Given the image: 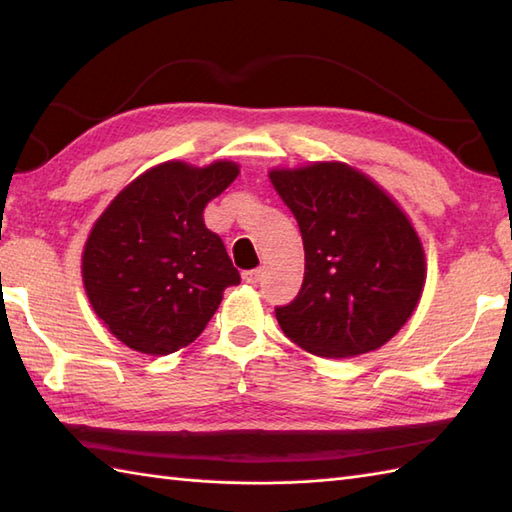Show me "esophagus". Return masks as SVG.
I'll list each match as a JSON object with an SVG mask.
<instances>
[{"label": "esophagus", "mask_w": 512, "mask_h": 512, "mask_svg": "<svg viewBox=\"0 0 512 512\" xmlns=\"http://www.w3.org/2000/svg\"><path fill=\"white\" fill-rule=\"evenodd\" d=\"M242 279L246 281V284H257V281H259V279H262V268L244 270V273H242Z\"/></svg>", "instance_id": "1"}]
</instances>
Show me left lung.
I'll use <instances>...</instances> for the list:
<instances>
[{
	"instance_id": "8db88e82",
	"label": "left lung",
	"mask_w": 512,
	"mask_h": 512,
	"mask_svg": "<svg viewBox=\"0 0 512 512\" xmlns=\"http://www.w3.org/2000/svg\"><path fill=\"white\" fill-rule=\"evenodd\" d=\"M297 217L306 273L275 317L292 343L325 358L378 350L407 323L424 286V253L389 195L341 162L270 171Z\"/></svg>"
}]
</instances>
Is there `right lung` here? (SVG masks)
<instances>
[{
	"mask_svg": "<svg viewBox=\"0 0 512 512\" xmlns=\"http://www.w3.org/2000/svg\"><path fill=\"white\" fill-rule=\"evenodd\" d=\"M233 162H165L116 195L83 250V284L99 319L136 352L165 356L198 339L237 268L204 206L237 178Z\"/></svg>",
	"mask_w": 512,
	"mask_h": 512,
	"instance_id": "obj_1",
	"label": "right lung"
}]
</instances>
